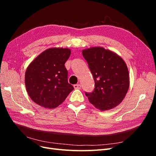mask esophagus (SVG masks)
Wrapping results in <instances>:
<instances>
[{
    "label": "esophagus",
    "instance_id": "34e87169",
    "mask_svg": "<svg viewBox=\"0 0 156 156\" xmlns=\"http://www.w3.org/2000/svg\"><path fill=\"white\" fill-rule=\"evenodd\" d=\"M73 87L75 89H80L81 88V84H74L73 85Z\"/></svg>",
    "mask_w": 156,
    "mask_h": 156
}]
</instances>
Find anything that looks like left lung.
<instances>
[{"instance_id":"obj_1","label":"left lung","mask_w":156,"mask_h":156,"mask_svg":"<svg viewBox=\"0 0 156 156\" xmlns=\"http://www.w3.org/2000/svg\"><path fill=\"white\" fill-rule=\"evenodd\" d=\"M95 81V88L86 93L90 103L104 111L119 105L129 87V72L121 56L101 47L82 51Z\"/></svg>"}]
</instances>
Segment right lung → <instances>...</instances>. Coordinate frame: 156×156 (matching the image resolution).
Instances as JSON below:
<instances>
[{
  "label": "right lung",
  "mask_w": 156,
  "mask_h": 156,
  "mask_svg": "<svg viewBox=\"0 0 156 156\" xmlns=\"http://www.w3.org/2000/svg\"><path fill=\"white\" fill-rule=\"evenodd\" d=\"M70 55L68 48H49L27 67V92L36 104L47 108L57 107L74 89L68 82V71L64 66Z\"/></svg>",
  "instance_id": "obj_1"
}]
</instances>
